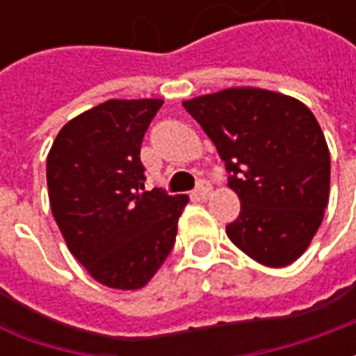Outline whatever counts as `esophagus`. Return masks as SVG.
Here are the masks:
<instances>
[{
  "label": "esophagus",
  "mask_w": 356,
  "mask_h": 356,
  "mask_svg": "<svg viewBox=\"0 0 356 356\" xmlns=\"http://www.w3.org/2000/svg\"><path fill=\"white\" fill-rule=\"evenodd\" d=\"M194 193H196V196H200V198H208L209 194H211V186H209L208 181H200Z\"/></svg>",
  "instance_id": "34e87169"
}]
</instances>
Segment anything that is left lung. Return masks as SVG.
Instances as JSON below:
<instances>
[{"mask_svg":"<svg viewBox=\"0 0 356 356\" xmlns=\"http://www.w3.org/2000/svg\"><path fill=\"white\" fill-rule=\"evenodd\" d=\"M231 173L240 216L227 225L236 248L265 267L301 257L330 196V150L305 104L259 88H229L183 102Z\"/></svg>","mask_w":356,"mask_h":356,"instance_id":"8db88e82","label":"left lung"}]
</instances>
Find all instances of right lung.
Here are the masks:
<instances>
[{
  "instance_id": "1",
  "label": "right lung",
  "mask_w": 356,
  "mask_h": 356,
  "mask_svg": "<svg viewBox=\"0 0 356 356\" xmlns=\"http://www.w3.org/2000/svg\"><path fill=\"white\" fill-rule=\"evenodd\" d=\"M162 99H110L72 118L47 154L53 217L102 286L140 290L177 236L188 196L145 188L140 143Z\"/></svg>"
}]
</instances>
